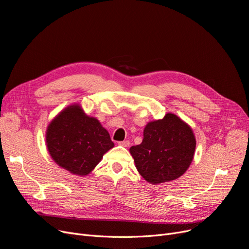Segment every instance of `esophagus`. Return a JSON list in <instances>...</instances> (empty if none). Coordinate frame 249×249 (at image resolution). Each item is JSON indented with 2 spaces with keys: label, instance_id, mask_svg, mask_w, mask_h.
<instances>
[{
  "label": "esophagus",
  "instance_id": "esophagus-1",
  "mask_svg": "<svg viewBox=\"0 0 249 249\" xmlns=\"http://www.w3.org/2000/svg\"><path fill=\"white\" fill-rule=\"evenodd\" d=\"M119 144L122 145V146H125V148H127V146H129L130 142H129V141H123V142H119Z\"/></svg>",
  "mask_w": 249,
  "mask_h": 249
}]
</instances>
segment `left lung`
I'll list each match as a JSON object with an SVG mask.
<instances>
[{
	"instance_id": "obj_1",
	"label": "left lung",
	"mask_w": 249,
	"mask_h": 249,
	"mask_svg": "<svg viewBox=\"0 0 249 249\" xmlns=\"http://www.w3.org/2000/svg\"><path fill=\"white\" fill-rule=\"evenodd\" d=\"M195 148L191 127L168 113L163 119L148 123L142 142L129 151L141 176L157 185L181 177L194 158Z\"/></svg>"
}]
</instances>
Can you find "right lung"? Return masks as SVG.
<instances>
[{"instance_id":"add662e5","label":"right lung","mask_w":249,"mask_h":249,"mask_svg":"<svg viewBox=\"0 0 249 249\" xmlns=\"http://www.w3.org/2000/svg\"><path fill=\"white\" fill-rule=\"evenodd\" d=\"M46 143L52 159L78 176H87L114 146L98 120L88 117L77 105L54 118L46 132Z\"/></svg>"}]
</instances>
